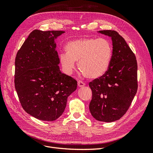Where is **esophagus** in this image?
<instances>
[{
	"instance_id": "obj_1",
	"label": "esophagus",
	"mask_w": 153,
	"mask_h": 153,
	"mask_svg": "<svg viewBox=\"0 0 153 153\" xmlns=\"http://www.w3.org/2000/svg\"><path fill=\"white\" fill-rule=\"evenodd\" d=\"M85 85V83L81 80H79L78 82V86L79 87H83Z\"/></svg>"
}]
</instances>
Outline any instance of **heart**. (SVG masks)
Here are the masks:
<instances>
[{
	"label": "heart",
	"instance_id": "obj_1",
	"mask_svg": "<svg viewBox=\"0 0 153 153\" xmlns=\"http://www.w3.org/2000/svg\"><path fill=\"white\" fill-rule=\"evenodd\" d=\"M66 53L60 55V62L67 74H71L75 62L84 76L98 78L108 71L112 56V48L105 38H85L69 41L66 45Z\"/></svg>",
	"mask_w": 153,
	"mask_h": 153
}]
</instances>
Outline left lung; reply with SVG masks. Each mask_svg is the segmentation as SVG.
<instances>
[{
    "label": "left lung",
    "mask_w": 153,
    "mask_h": 153,
    "mask_svg": "<svg viewBox=\"0 0 153 153\" xmlns=\"http://www.w3.org/2000/svg\"><path fill=\"white\" fill-rule=\"evenodd\" d=\"M99 32L111 37L113 52L108 71L89 82L92 94L89 110L97 121L110 123L126 114L137 93V62L135 54L117 32Z\"/></svg>",
    "instance_id": "8db88e82"
}]
</instances>
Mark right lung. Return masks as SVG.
<instances>
[{
    "label": "right lung",
    "instance_id": "right-lung-1",
    "mask_svg": "<svg viewBox=\"0 0 153 153\" xmlns=\"http://www.w3.org/2000/svg\"><path fill=\"white\" fill-rule=\"evenodd\" d=\"M62 30H34L18 51L15 86L22 108L41 121H53L65 110L77 82L61 73L55 39Z\"/></svg>",
    "mask_w": 153,
    "mask_h": 153
}]
</instances>
